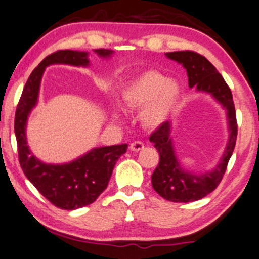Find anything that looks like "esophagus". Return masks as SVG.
Listing matches in <instances>:
<instances>
[{
  "label": "esophagus",
  "mask_w": 259,
  "mask_h": 259,
  "mask_svg": "<svg viewBox=\"0 0 259 259\" xmlns=\"http://www.w3.org/2000/svg\"><path fill=\"white\" fill-rule=\"evenodd\" d=\"M144 147H145L144 144L141 143V141H134V143L131 144V146H130L131 151H133V152H139L143 150Z\"/></svg>",
  "instance_id": "34e87169"
}]
</instances>
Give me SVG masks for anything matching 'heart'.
Returning <instances> with one entry per match:
<instances>
[{
    "label": "heart",
    "mask_w": 259,
    "mask_h": 259,
    "mask_svg": "<svg viewBox=\"0 0 259 259\" xmlns=\"http://www.w3.org/2000/svg\"><path fill=\"white\" fill-rule=\"evenodd\" d=\"M180 97V86L157 70H145L127 81L119 93V102L126 109L139 108V121L155 130L167 120Z\"/></svg>",
    "instance_id": "obj_1"
}]
</instances>
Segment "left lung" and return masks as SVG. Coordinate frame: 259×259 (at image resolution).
<instances>
[{
    "mask_svg": "<svg viewBox=\"0 0 259 259\" xmlns=\"http://www.w3.org/2000/svg\"><path fill=\"white\" fill-rule=\"evenodd\" d=\"M169 60L178 62L186 69L189 87L197 92L210 94L225 109L228 120L229 139L224 153L211 171L196 173L184 168L176 154L172 139V123L165 121L154 133L150 141L159 153V165L152 175V186L159 196L175 203H190L199 200L211 193L219 185L226 166L235 150L237 139L236 111L232 93L215 67L198 53L171 52L165 53Z\"/></svg>",
    "mask_w": 259,
    "mask_h": 259,
    "instance_id": "1",
    "label": "left lung"
}]
</instances>
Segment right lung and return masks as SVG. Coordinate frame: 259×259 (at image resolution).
Masks as SVG:
<instances>
[{"label":"right lung","instance_id":"right-lung-1","mask_svg":"<svg viewBox=\"0 0 259 259\" xmlns=\"http://www.w3.org/2000/svg\"><path fill=\"white\" fill-rule=\"evenodd\" d=\"M94 52L102 59H109L114 54L111 49H94ZM51 65L88 67L90 59L87 52L59 51L45 58L31 72L15 113L14 130L19 160L28 180L46 199L62 210H76L93 203L106 190L116 161L126 153L127 144L92 148L65 164H46L31 153L26 134L28 116L37 105L42 75L46 67Z\"/></svg>","mask_w":259,"mask_h":259}]
</instances>
